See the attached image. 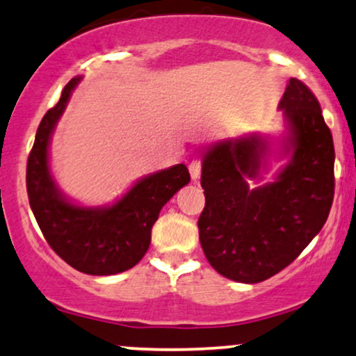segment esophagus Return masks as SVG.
<instances>
[{"instance_id": "1", "label": "esophagus", "mask_w": 356, "mask_h": 356, "mask_svg": "<svg viewBox=\"0 0 356 356\" xmlns=\"http://www.w3.org/2000/svg\"><path fill=\"white\" fill-rule=\"evenodd\" d=\"M188 170H190V175H191V179H198L200 175H202V161L200 160H193L190 163V166H188Z\"/></svg>"}]
</instances>
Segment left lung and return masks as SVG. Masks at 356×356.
Listing matches in <instances>:
<instances>
[{"label":"left lung","instance_id":"1","mask_svg":"<svg viewBox=\"0 0 356 356\" xmlns=\"http://www.w3.org/2000/svg\"><path fill=\"white\" fill-rule=\"evenodd\" d=\"M286 120L275 181L261 179L271 154L268 136L229 138L203 154L204 210L198 220L204 257L233 282L260 283L286 268L320 233L335 195V148L318 99L290 78L278 104Z\"/></svg>","mask_w":356,"mask_h":356}]
</instances>
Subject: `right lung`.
<instances>
[{"instance_id":"obj_1","label":"right lung","mask_w":356,"mask_h":356,"mask_svg":"<svg viewBox=\"0 0 356 356\" xmlns=\"http://www.w3.org/2000/svg\"><path fill=\"white\" fill-rule=\"evenodd\" d=\"M79 81L81 76L71 79L38 127L28 156L26 190L33 215L54 253L81 273L104 277L133 268L145 257L161 208L190 183V173L179 163L148 175L110 207L71 203L51 177L48 149L54 127Z\"/></svg>"}]
</instances>
